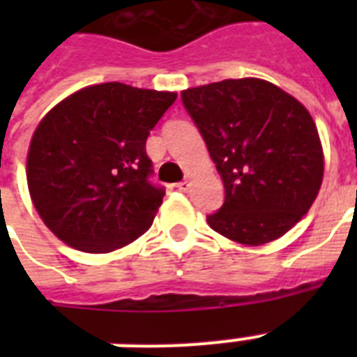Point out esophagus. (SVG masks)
Wrapping results in <instances>:
<instances>
[{
  "label": "esophagus",
  "mask_w": 357,
  "mask_h": 357,
  "mask_svg": "<svg viewBox=\"0 0 357 357\" xmlns=\"http://www.w3.org/2000/svg\"><path fill=\"white\" fill-rule=\"evenodd\" d=\"M178 189L181 190V192H187V190L190 189V181H189V179H183V181H179Z\"/></svg>",
  "instance_id": "obj_1"
}]
</instances>
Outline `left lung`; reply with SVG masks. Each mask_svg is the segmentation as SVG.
Returning a JSON list of instances; mask_svg holds the SVG:
<instances>
[{
	"label": "left lung",
	"instance_id": "obj_1",
	"mask_svg": "<svg viewBox=\"0 0 357 357\" xmlns=\"http://www.w3.org/2000/svg\"><path fill=\"white\" fill-rule=\"evenodd\" d=\"M181 100L226 192L207 224L250 246L287 234L310 211L324 174L319 131L307 109L255 77L187 89Z\"/></svg>",
	"mask_w": 357,
	"mask_h": 357
}]
</instances>
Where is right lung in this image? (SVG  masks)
I'll return each instance as SVG.
<instances>
[{"label": "right lung", "mask_w": 357, "mask_h": 357, "mask_svg": "<svg viewBox=\"0 0 357 357\" xmlns=\"http://www.w3.org/2000/svg\"><path fill=\"white\" fill-rule=\"evenodd\" d=\"M176 98L102 83L74 92L42 119L27 153V185L63 243L105 254L150 228L165 187L150 181L146 139Z\"/></svg>", "instance_id": "right-lung-1"}]
</instances>
